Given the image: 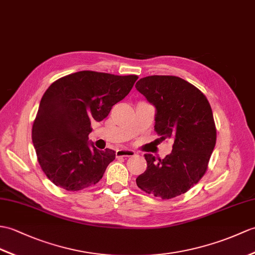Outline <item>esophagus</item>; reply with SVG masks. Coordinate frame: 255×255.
Instances as JSON below:
<instances>
[{
    "label": "esophagus",
    "instance_id": "esophagus-1",
    "mask_svg": "<svg viewBox=\"0 0 255 255\" xmlns=\"http://www.w3.org/2000/svg\"><path fill=\"white\" fill-rule=\"evenodd\" d=\"M135 155V152L128 149H121L116 151V157H129Z\"/></svg>",
    "mask_w": 255,
    "mask_h": 255
}]
</instances>
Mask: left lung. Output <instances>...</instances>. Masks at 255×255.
<instances>
[{
	"label": "left lung",
	"mask_w": 255,
	"mask_h": 255,
	"mask_svg": "<svg viewBox=\"0 0 255 255\" xmlns=\"http://www.w3.org/2000/svg\"><path fill=\"white\" fill-rule=\"evenodd\" d=\"M135 89L155 108L158 139L174 141L173 150L163 159L144 154L147 167L135 182L154 197H178L198 183L208 169L216 143L211 105L198 88L176 76L144 77Z\"/></svg>",
	"instance_id": "obj_1"
}]
</instances>
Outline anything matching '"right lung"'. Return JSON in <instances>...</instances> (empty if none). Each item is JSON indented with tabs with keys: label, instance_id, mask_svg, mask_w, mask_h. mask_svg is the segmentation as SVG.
Segmentation results:
<instances>
[{
	"label": "right lung",
	"instance_id": "right-lung-1",
	"mask_svg": "<svg viewBox=\"0 0 255 255\" xmlns=\"http://www.w3.org/2000/svg\"><path fill=\"white\" fill-rule=\"evenodd\" d=\"M137 79L82 70L47 88L32 126V143L41 168L54 185L78 191L102 178L116 152L100 151L89 141L91 123L103 121Z\"/></svg>",
	"mask_w": 255,
	"mask_h": 255
}]
</instances>
